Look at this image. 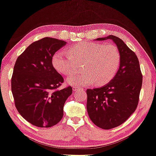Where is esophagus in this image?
<instances>
[{
	"label": "esophagus",
	"instance_id": "esophagus-1",
	"mask_svg": "<svg viewBox=\"0 0 156 156\" xmlns=\"http://www.w3.org/2000/svg\"><path fill=\"white\" fill-rule=\"evenodd\" d=\"M73 90H74V91H77V90H82V91H83V88H80V89H79L78 87H73Z\"/></svg>",
	"mask_w": 156,
	"mask_h": 156
}]
</instances>
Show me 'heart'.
I'll list each match as a JSON object with an SVG mask.
<instances>
[{
  "mask_svg": "<svg viewBox=\"0 0 156 156\" xmlns=\"http://www.w3.org/2000/svg\"><path fill=\"white\" fill-rule=\"evenodd\" d=\"M69 55L58 51L52 57V65L59 73L69 76L75 73L78 65H82L83 72L67 79L74 86L91 85L103 86L113 80L120 64L121 56L113 44L83 41L71 46Z\"/></svg>",
  "mask_w": 156,
  "mask_h": 156,
  "instance_id": "1",
  "label": "heart"
}]
</instances>
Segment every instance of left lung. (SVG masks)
<instances>
[{"label": "left lung", "mask_w": 156, "mask_h": 156, "mask_svg": "<svg viewBox=\"0 0 156 156\" xmlns=\"http://www.w3.org/2000/svg\"><path fill=\"white\" fill-rule=\"evenodd\" d=\"M112 39L120 52L119 69L110 83L104 87L86 90L87 110L95 125L110 129L122 125L138 106L143 76L133 51L121 39L113 35L97 41Z\"/></svg>", "instance_id": "8db88e82"}]
</instances>
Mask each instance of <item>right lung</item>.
<instances>
[{"label": "right lung", "mask_w": 156, "mask_h": 156, "mask_svg": "<svg viewBox=\"0 0 156 156\" xmlns=\"http://www.w3.org/2000/svg\"><path fill=\"white\" fill-rule=\"evenodd\" d=\"M65 44L49 37L35 41L19 56L14 66L11 89L16 108L36 127L57 125L72 94L71 86L59 89L64 78L52 65L53 55Z\"/></svg>", "instance_id": "right-lung-1"}]
</instances>
